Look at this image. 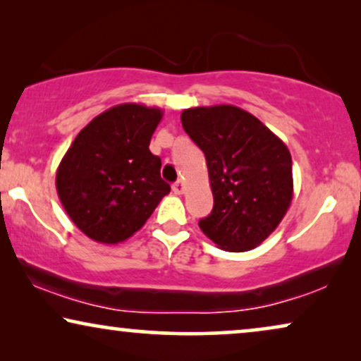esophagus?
<instances>
[{
	"mask_svg": "<svg viewBox=\"0 0 361 361\" xmlns=\"http://www.w3.org/2000/svg\"><path fill=\"white\" fill-rule=\"evenodd\" d=\"M172 190H174V194H177V195L184 194V190H185V182H184V180H177L176 184L172 185Z\"/></svg>",
	"mask_w": 361,
	"mask_h": 361,
	"instance_id": "obj_1",
	"label": "esophagus"
}]
</instances>
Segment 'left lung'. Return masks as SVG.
Segmentation results:
<instances>
[{
	"instance_id": "1",
	"label": "left lung",
	"mask_w": 361,
	"mask_h": 361,
	"mask_svg": "<svg viewBox=\"0 0 361 361\" xmlns=\"http://www.w3.org/2000/svg\"><path fill=\"white\" fill-rule=\"evenodd\" d=\"M204 151L214 210L200 230L225 251L253 250L278 228L293 200L288 146L251 113L233 105L187 108L180 115Z\"/></svg>"
}]
</instances>
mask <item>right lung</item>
Segmentation results:
<instances>
[{
	"label": "right lung",
	"instance_id": "add662e5",
	"mask_svg": "<svg viewBox=\"0 0 361 361\" xmlns=\"http://www.w3.org/2000/svg\"><path fill=\"white\" fill-rule=\"evenodd\" d=\"M162 110L121 103L78 133L57 167L59 199L77 228L98 243L116 245L136 233L171 185L149 141Z\"/></svg>",
	"mask_w": 361,
	"mask_h": 361
}]
</instances>
